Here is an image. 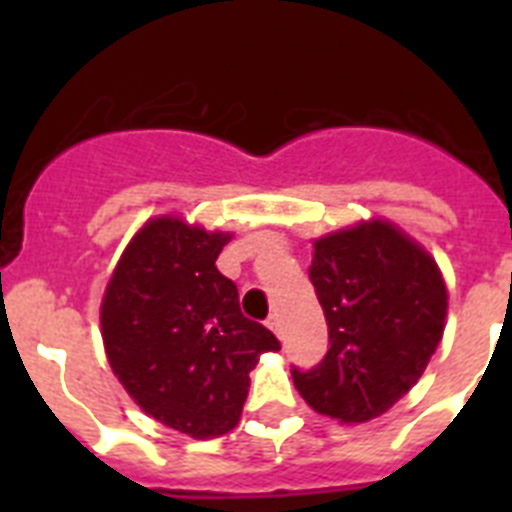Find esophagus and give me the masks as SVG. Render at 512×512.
Masks as SVG:
<instances>
[{
    "label": "esophagus",
    "instance_id": "1",
    "mask_svg": "<svg viewBox=\"0 0 512 512\" xmlns=\"http://www.w3.org/2000/svg\"><path fill=\"white\" fill-rule=\"evenodd\" d=\"M266 325H269V328L274 330L279 338H284V328H282V320H279V315H271V318L266 320Z\"/></svg>",
    "mask_w": 512,
    "mask_h": 512
}]
</instances>
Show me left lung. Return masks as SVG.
Segmentation results:
<instances>
[{
    "label": "left lung",
    "instance_id": "1",
    "mask_svg": "<svg viewBox=\"0 0 512 512\" xmlns=\"http://www.w3.org/2000/svg\"><path fill=\"white\" fill-rule=\"evenodd\" d=\"M310 282L328 354L295 387L315 413L354 425L379 418L425 372L441 343L449 295L431 253L387 220L336 230L312 243Z\"/></svg>",
    "mask_w": 512,
    "mask_h": 512
}]
</instances>
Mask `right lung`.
Wrapping results in <instances>:
<instances>
[{
	"label": "right lung",
	"instance_id": "right-lung-1",
	"mask_svg": "<svg viewBox=\"0 0 512 512\" xmlns=\"http://www.w3.org/2000/svg\"><path fill=\"white\" fill-rule=\"evenodd\" d=\"M230 233L182 217L148 220L104 289L102 341L112 372L158 423L192 438L233 431L248 372L277 336L241 312L238 287L215 261Z\"/></svg>",
	"mask_w": 512,
	"mask_h": 512
}]
</instances>
